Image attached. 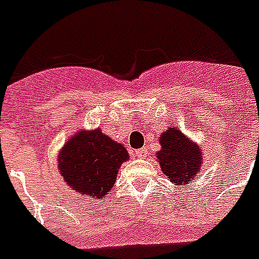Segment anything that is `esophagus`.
Wrapping results in <instances>:
<instances>
[{
	"label": "esophagus",
	"instance_id": "obj_1",
	"mask_svg": "<svg viewBox=\"0 0 259 259\" xmlns=\"http://www.w3.org/2000/svg\"><path fill=\"white\" fill-rule=\"evenodd\" d=\"M134 156L137 158H145L148 156V149L146 148H141V149H138L134 152Z\"/></svg>",
	"mask_w": 259,
	"mask_h": 259
}]
</instances>
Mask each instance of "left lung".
I'll return each instance as SVG.
<instances>
[{"label": "left lung", "instance_id": "1", "mask_svg": "<svg viewBox=\"0 0 259 259\" xmlns=\"http://www.w3.org/2000/svg\"><path fill=\"white\" fill-rule=\"evenodd\" d=\"M160 144L162 148L157 152V158L166 179L172 181L173 185L192 183L197 172H200L203 162L200 148L173 126L161 134Z\"/></svg>", "mask_w": 259, "mask_h": 259}]
</instances>
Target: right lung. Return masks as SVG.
<instances>
[{
	"label": "right lung",
	"mask_w": 259,
	"mask_h": 259,
	"mask_svg": "<svg viewBox=\"0 0 259 259\" xmlns=\"http://www.w3.org/2000/svg\"><path fill=\"white\" fill-rule=\"evenodd\" d=\"M127 157V150L121 144L97 129L75 134L60 152L58 165L74 191L102 199L114 185L118 168Z\"/></svg>",
	"instance_id": "add662e5"
}]
</instances>
